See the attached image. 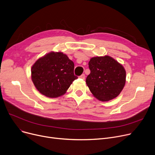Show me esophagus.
Segmentation results:
<instances>
[{
	"label": "esophagus",
	"mask_w": 155,
	"mask_h": 155,
	"mask_svg": "<svg viewBox=\"0 0 155 155\" xmlns=\"http://www.w3.org/2000/svg\"><path fill=\"white\" fill-rule=\"evenodd\" d=\"M79 78L82 79H85V75L84 74H82L79 76Z\"/></svg>",
	"instance_id": "obj_1"
}]
</instances>
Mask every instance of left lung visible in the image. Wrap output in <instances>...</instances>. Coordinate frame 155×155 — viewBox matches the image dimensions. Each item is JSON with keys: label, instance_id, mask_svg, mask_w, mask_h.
<instances>
[{"label": "left lung", "instance_id": "left-lung-1", "mask_svg": "<svg viewBox=\"0 0 155 155\" xmlns=\"http://www.w3.org/2000/svg\"><path fill=\"white\" fill-rule=\"evenodd\" d=\"M86 82L90 91L99 101H108L120 94L126 83L124 67L109 56L92 58Z\"/></svg>", "mask_w": 155, "mask_h": 155}]
</instances>
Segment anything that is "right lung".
<instances>
[{"instance_id":"obj_1","label":"right lung","mask_w":155,"mask_h":155,"mask_svg":"<svg viewBox=\"0 0 155 155\" xmlns=\"http://www.w3.org/2000/svg\"><path fill=\"white\" fill-rule=\"evenodd\" d=\"M74 64L61 52H51L39 58L32 66L31 79L40 93L48 97L64 94L78 77Z\"/></svg>"}]
</instances>
